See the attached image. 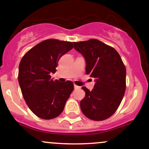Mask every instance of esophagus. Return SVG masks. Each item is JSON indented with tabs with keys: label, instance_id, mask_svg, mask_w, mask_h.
Instances as JSON below:
<instances>
[{
	"label": "esophagus",
	"instance_id": "obj_1",
	"mask_svg": "<svg viewBox=\"0 0 149 149\" xmlns=\"http://www.w3.org/2000/svg\"><path fill=\"white\" fill-rule=\"evenodd\" d=\"M81 87L80 86H77V85H76V84H74V88L75 89H79V88H80Z\"/></svg>",
	"mask_w": 149,
	"mask_h": 149
}]
</instances>
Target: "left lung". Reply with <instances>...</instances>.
<instances>
[{"mask_svg": "<svg viewBox=\"0 0 149 149\" xmlns=\"http://www.w3.org/2000/svg\"><path fill=\"white\" fill-rule=\"evenodd\" d=\"M84 56L86 73L95 81L89 91L82 86L85 97L80 107L86 117L101 121L112 116L120 104L126 88V68L119 53L112 47L96 39L73 42Z\"/></svg>", "mask_w": 149, "mask_h": 149, "instance_id": "1", "label": "left lung"}]
</instances>
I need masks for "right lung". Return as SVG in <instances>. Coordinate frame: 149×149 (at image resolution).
Wrapping results in <instances>:
<instances>
[{"instance_id":"obj_1","label":"right lung","mask_w":149,"mask_h":149,"mask_svg":"<svg viewBox=\"0 0 149 149\" xmlns=\"http://www.w3.org/2000/svg\"><path fill=\"white\" fill-rule=\"evenodd\" d=\"M73 47L71 42L46 40L29 49L21 61L18 79L22 95L31 112L42 119L59 116L73 91V82L61 83L50 76L56 72L60 58Z\"/></svg>"}]
</instances>
